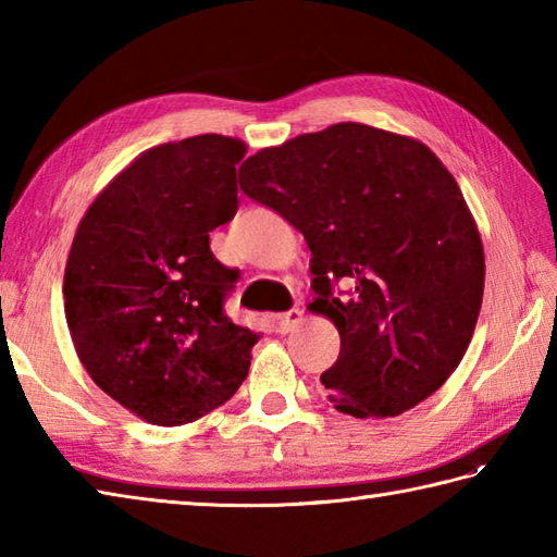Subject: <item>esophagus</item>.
<instances>
[{
	"mask_svg": "<svg viewBox=\"0 0 557 557\" xmlns=\"http://www.w3.org/2000/svg\"><path fill=\"white\" fill-rule=\"evenodd\" d=\"M301 315H304V311L294 306V309H289L287 313L277 315V327L282 330V333H289V330H294L301 323Z\"/></svg>",
	"mask_w": 557,
	"mask_h": 557,
	"instance_id": "obj_1",
	"label": "esophagus"
}]
</instances>
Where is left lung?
<instances>
[{"label":"left lung","mask_w":557,"mask_h":557,"mask_svg":"<svg viewBox=\"0 0 557 557\" xmlns=\"http://www.w3.org/2000/svg\"><path fill=\"white\" fill-rule=\"evenodd\" d=\"M242 191L280 212L311 248L315 299L339 357L327 401L385 419L431 397L459 366L483 301L486 258L455 176L421 140L339 122L258 150ZM350 287L335 298L332 285Z\"/></svg>","instance_id":"obj_1"}]
</instances>
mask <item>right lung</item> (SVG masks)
Listing matches in <instances>:
<instances>
[{
    "instance_id": "right-lung-1",
    "label": "right lung",
    "mask_w": 557,
    "mask_h": 557,
    "mask_svg": "<svg viewBox=\"0 0 557 557\" xmlns=\"http://www.w3.org/2000/svg\"><path fill=\"white\" fill-rule=\"evenodd\" d=\"M239 138L200 134L150 148L78 222L64 313L83 369L138 419L182 425L222 407L248 373L258 335L222 311L239 272L210 232L239 206Z\"/></svg>"
}]
</instances>
